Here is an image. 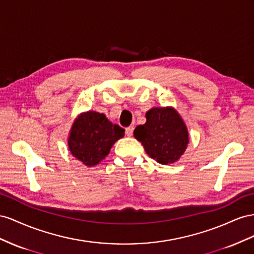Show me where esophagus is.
<instances>
[{"label": "esophagus", "instance_id": "1", "mask_svg": "<svg viewBox=\"0 0 254 254\" xmlns=\"http://www.w3.org/2000/svg\"><path fill=\"white\" fill-rule=\"evenodd\" d=\"M133 131H134V127H133V126L127 127L126 128V134H127V136H132V135H133Z\"/></svg>", "mask_w": 254, "mask_h": 254}]
</instances>
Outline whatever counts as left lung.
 Segmentation results:
<instances>
[{
    "instance_id": "1",
    "label": "left lung",
    "mask_w": 254,
    "mask_h": 254,
    "mask_svg": "<svg viewBox=\"0 0 254 254\" xmlns=\"http://www.w3.org/2000/svg\"><path fill=\"white\" fill-rule=\"evenodd\" d=\"M147 122L136 127L134 136L147 154L159 164L177 162L188 143V132L180 115L171 107H154L146 114Z\"/></svg>"
}]
</instances>
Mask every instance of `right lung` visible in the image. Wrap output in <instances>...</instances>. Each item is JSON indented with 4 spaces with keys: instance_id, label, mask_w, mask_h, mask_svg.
<instances>
[{
    "instance_id": "1",
    "label": "right lung",
    "mask_w": 254,
    "mask_h": 254,
    "mask_svg": "<svg viewBox=\"0 0 254 254\" xmlns=\"http://www.w3.org/2000/svg\"><path fill=\"white\" fill-rule=\"evenodd\" d=\"M125 135V128L108 121L104 114L87 112L72 126L68 146L74 157L95 166L110 153L113 144Z\"/></svg>"
}]
</instances>
